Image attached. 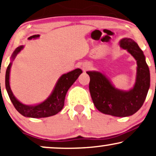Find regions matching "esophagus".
I'll return each instance as SVG.
<instances>
[{
  "label": "esophagus",
  "instance_id": "1",
  "mask_svg": "<svg viewBox=\"0 0 156 156\" xmlns=\"http://www.w3.org/2000/svg\"><path fill=\"white\" fill-rule=\"evenodd\" d=\"M90 66H91V65L88 63H85V64H82V69H83V70H84V71L88 69H90Z\"/></svg>",
  "mask_w": 156,
  "mask_h": 156
}]
</instances>
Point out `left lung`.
Instances as JSON below:
<instances>
[{
	"instance_id": "obj_1",
	"label": "left lung",
	"mask_w": 156,
	"mask_h": 156,
	"mask_svg": "<svg viewBox=\"0 0 156 156\" xmlns=\"http://www.w3.org/2000/svg\"><path fill=\"white\" fill-rule=\"evenodd\" d=\"M119 45L136 60V76L132 88H116L108 76L98 71H87V73L90 77L89 88L96 108L104 114L123 118L135 114L142 107L150 88L151 76L143 51L134 40L123 38Z\"/></svg>"
}]
</instances>
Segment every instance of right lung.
I'll return each instance as SVG.
<instances>
[{
    "label": "right lung",
    "mask_w": 156,
    "mask_h": 156,
    "mask_svg": "<svg viewBox=\"0 0 156 156\" xmlns=\"http://www.w3.org/2000/svg\"><path fill=\"white\" fill-rule=\"evenodd\" d=\"M39 36L40 35H34L30 36L28 39H36L39 38ZM23 48V45L19 46L13 52L11 56V62L5 72V89L9 94L10 100L16 110L26 118H41L55 115L63 109L66 92L70 87L77 80L79 76L82 73V71L80 69H76L68 73L63 74L58 78L51 93L45 100L36 105H25L20 102L14 96L10 86V73L12 64L16 56Z\"/></svg>",
    "instance_id": "1"
}]
</instances>
